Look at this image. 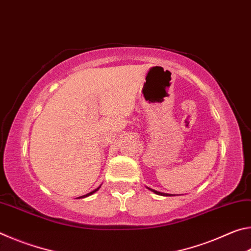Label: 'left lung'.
<instances>
[{
  "label": "left lung",
  "mask_w": 251,
  "mask_h": 251,
  "mask_svg": "<svg viewBox=\"0 0 251 251\" xmlns=\"http://www.w3.org/2000/svg\"><path fill=\"white\" fill-rule=\"evenodd\" d=\"M148 188V187H147ZM150 190H151L152 193L154 194H157V195H160V196H175V195H173V194H165V193H160V192H157V190H155V189H151V188H148Z\"/></svg>",
  "instance_id": "8db88e82"
}]
</instances>
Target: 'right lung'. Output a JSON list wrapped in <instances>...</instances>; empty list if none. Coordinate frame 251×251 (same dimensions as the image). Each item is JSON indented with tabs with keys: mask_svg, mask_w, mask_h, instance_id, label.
Segmentation results:
<instances>
[{
	"mask_svg": "<svg viewBox=\"0 0 251 251\" xmlns=\"http://www.w3.org/2000/svg\"><path fill=\"white\" fill-rule=\"evenodd\" d=\"M100 188V187H97V188L96 189H94V190H92V192L91 193H88V194H86V195H83V196H80V197H77L78 199L79 198H85V197H88V196H91V195H93V194H94V193H96L97 192V190H99Z\"/></svg>",
	"mask_w": 251,
	"mask_h": 251,
	"instance_id": "1",
	"label": "right lung"
}]
</instances>
